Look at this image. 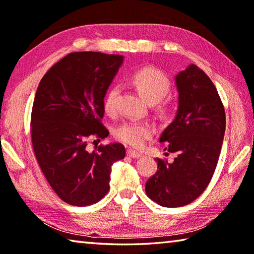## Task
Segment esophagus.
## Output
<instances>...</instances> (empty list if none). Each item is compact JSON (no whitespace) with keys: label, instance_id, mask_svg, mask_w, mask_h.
I'll return each instance as SVG.
<instances>
[{"label":"esophagus","instance_id":"34e87169","mask_svg":"<svg viewBox=\"0 0 254 254\" xmlns=\"http://www.w3.org/2000/svg\"><path fill=\"white\" fill-rule=\"evenodd\" d=\"M127 154L128 157L134 158V159H137V158H140V157H141V154H140L139 152L135 151V150H132V149H127Z\"/></svg>","mask_w":254,"mask_h":254}]
</instances>
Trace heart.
<instances>
[{"label":"heart","mask_w":254,"mask_h":254,"mask_svg":"<svg viewBox=\"0 0 254 254\" xmlns=\"http://www.w3.org/2000/svg\"><path fill=\"white\" fill-rule=\"evenodd\" d=\"M131 84L145 101L157 103L170 92L171 84L163 72L154 68H142L133 72L130 77ZM119 94L118 87H112L104 100V109L107 113L115 111V98ZM154 127L149 122L128 120L117 128L118 139L132 147H140L153 135Z\"/></svg>","instance_id":"heart-1"}]
</instances>
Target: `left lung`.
Returning a JSON list of instances; mask_svg holds the SVG:
<instances>
[{
	"instance_id": "8db88e82",
	"label": "left lung",
	"mask_w": 254,
	"mask_h": 254,
	"mask_svg": "<svg viewBox=\"0 0 254 254\" xmlns=\"http://www.w3.org/2000/svg\"><path fill=\"white\" fill-rule=\"evenodd\" d=\"M178 110L160 135L173 162L162 159L145 184L150 199L163 207H180L200 196L216 168L225 133V111L213 81L194 64L175 77Z\"/></svg>"
}]
</instances>
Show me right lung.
Listing matches in <instances>:
<instances>
[{
  "mask_svg": "<svg viewBox=\"0 0 254 254\" xmlns=\"http://www.w3.org/2000/svg\"><path fill=\"white\" fill-rule=\"evenodd\" d=\"M123 59L93 51L71 53L38 86L31 113L33 151L51 188L70 205L102 199L110 189L112 165L126 157L121 143L101 144L93 151L87 145L94 136L109 135L101 122L104 97Z\"/></svg>",
  "mask_w": 254,
  "mask_h": 254,
  "instance_id": "right-lung-1",
  "label": "right lung"
}]
</instances>
